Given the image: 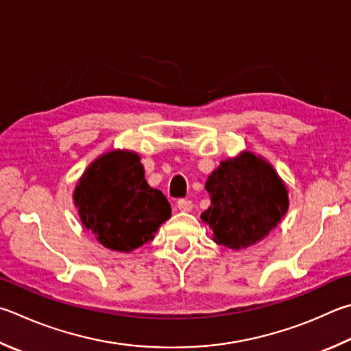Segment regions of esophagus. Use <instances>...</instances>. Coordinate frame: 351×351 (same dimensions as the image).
Returning <instances> with one entry per match:
<instances>
[{
  "mask_svg": "<svg viewBox=\"0 0 351 351\" xmlns=\"http://www.w3.org/2000/svg\"><path fill=\"white\" fill-rule=\"evenodd\" d=\"M176 207L180 208L181 212H190V210H192V207H193V204L190 199H178Z\"/></svg>",
  "mask_w": 351,
  "mask_h": 351,
  "instance_id": "1",
  "label": "esophagus"
}]
</instances>
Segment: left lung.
I'll return each mask as SVG.
<instances>
[{
  "label": "left lung",
  "mask_w": 351,
  "mask_h": 351,
  "mask_svg": "<svg viewBox=\"0 0 351 351\" xmlns=\"http://www.w3.org/2000/svg\"><path fill=\"white\" fill-rule=\"evenodd\" d=\"M201 219L216 244L239 250L264 239L289 210V192L271 164L252 152L228 158L208 176Z\"/></svg>",
  "instance_id": "obj_1"
}]
</instances>
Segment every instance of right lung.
Wrapping results in <instances>:
<instances>
[{"label":"right lung","mask_w":351,"mask_h":351,"mask_svg":"<svg viewBox=\"0 0 351 351\" xmlns=\"http://www.w3.org/2000/svg\"><path fill=\"white\" fill-rule=\"evenodd\" d=\"M82 226L99 244L129 253L154 239L171 216L167 197L144 178L141 158L112 150L88 165L73 192Z\"/></svg>","instance_id":"1"}]
</instances>
